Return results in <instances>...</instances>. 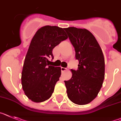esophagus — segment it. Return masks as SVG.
I'll return each mask as SVG.
<instances>
[{"label":"esophagus","instance_id":"34e87169","mask_svg":"<svg viewBox=\"0 0 121 121\" xmlns=\"http://www.w3.org/2000/svg\"><path fill=\"white\" fill-rule=\"evenodd\" d=\"M61 72H65V71H66L67 68H63V67H61Z\"/></svg>","mask_w":121,"mask_h":121}]
</instances>
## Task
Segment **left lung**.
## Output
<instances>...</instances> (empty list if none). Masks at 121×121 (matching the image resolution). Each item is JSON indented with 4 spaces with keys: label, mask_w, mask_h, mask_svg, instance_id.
<instances>
[{
    "label": "left lung",
    "mask_w": 121,
    "mask_h": 121,
    "mask_svg": "<svg viewBox=\"0 0 121 121\" xmlns=\"http://www.w3.org/2000/svg\"><path fill=\"white\" fill-rule=\"evenodd\" d=\"M75 51L78 69H71L70 80L65 81L68 98L77 105H86L97 97L105 77L102 50L94 35L85 29H65Z\"/></svg>",
    "instance_id": "obj_1"
}]
</instances>
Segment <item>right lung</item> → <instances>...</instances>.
<instances>
[{"instance_id":"obj_1","label":"right lung","mask_w":121,"mask_h":121,"mask_svg":"<svg viewBox=\"0 0 121 121\" xmlns=\"http://www.w3.org/2000/svg\"><path fill=\"white\" fill-rule=\"evenodd\" d=\"M68 38L65 29L46 26L36 32L25 58L21 75L22 89L34 102L49 99L61 75L60 67L49 66L52 50Z\"/></svg>"}]
</instances>
